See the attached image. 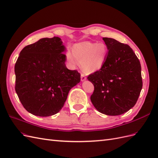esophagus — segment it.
<instances>
[{"label":"esophagus","mask_w":158,"mask_h":158,"mask_svg":"<svg viewBox=\"0 0 158 158\" xmlns=\"http://www.w3.org/2000/svg\"><path fill=\"white\" fill-rule=\"evenodd\" d=\"M87 77H85V75L83 73H81V81H83L86 80Z\"/></svg>","instance_id":"esophagus-1"}]
</instances>
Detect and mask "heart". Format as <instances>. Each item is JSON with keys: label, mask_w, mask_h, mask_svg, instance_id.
<instances>
[{"label": "heart", "mask_w": 158, "mask_h": 158, "mask_svg": "<svg viewBox=\"0 0 158 158\" xmlns=\"http://www.w3.org/2000/svg\"><path fill=\"white\" fill-rule=\"evenodd\" d=\"M71 52L68 50L67 59L73 65L81 63V69L86 74H91L99 71L106 62L108 48L103 43L90 41L75 44Z\"/></svg>", "instance_id": "obj_1"}]
</instances>
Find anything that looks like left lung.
Instances as JSON below:
<instances>
[{
  "label": "left lung",
  "instance_id": "obj_1",
  "mask_svg": "<svg viewBox=\"0 0 158 158\" xmlns=\"http://www.w3.org/2000/svg\"><path fill=\"white\" fill-rule=\"evenodd\" d=\"M108 54L103 66L87 77L94 85L91 101L96 110L119 115L135 106L142 89L141 64L132 48L115 39L103 37Z\"/></svg>",
  "mask_w": 158,
  "mask_h": 158
}]
</instances>
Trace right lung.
I'll use <instances>...</instances> for the list:
<instances>
[{
    "instance_id": "1",
    "label": "right lung",
    "mask_w": 158,
    "mask_h": 158,
    "mask_svg": "<svg viewBox=\"0 0 158 158\" xmlns=\"http://www.w3.org/2000/svg\"><path fill=\"white\" fill-rule=\"evenodd\" d=\"M65 47L57 37L43 38L20 52L15 65V91L31 114L48 117L61 110L71 89L80 82L65 65Z\"/></svg>"
}]
</instances>
